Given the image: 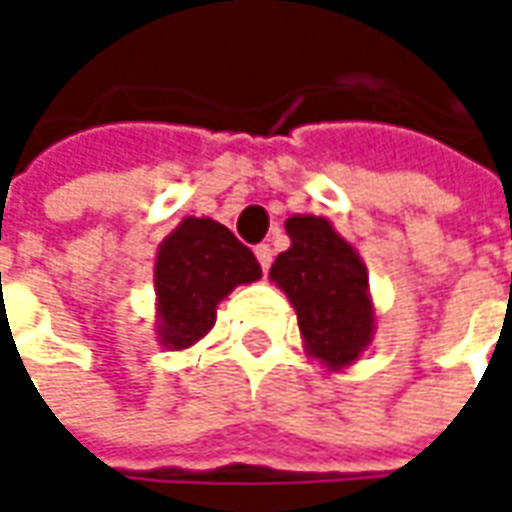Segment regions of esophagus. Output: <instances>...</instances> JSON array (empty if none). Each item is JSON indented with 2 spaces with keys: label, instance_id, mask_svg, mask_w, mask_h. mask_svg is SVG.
I'll return each instance as SVG.
<instances>
[{
  "label": "esophagus",
  "instance_id": "obj_1",
  "mask_svg": "<svg viewBox=\"0 0 512 512\" xmlns=\"http://www.w3.org/2000/svg\"><path fill=\"white\" fill-rule=\"evenodd\" d=\"M256 259H259V265H262V273H267L270 265H273V247L270 245L256 247Z\"/></svg>",
  "mask_w": 512,
  "mask_h": 512
}]
</instances>
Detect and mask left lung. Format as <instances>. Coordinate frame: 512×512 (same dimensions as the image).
Masks as SVG:
<instances>
[{"mask_svg":"<svg viewBox=\"0 0 512 512\" xmlns=\"http://www.w3.org/2000/svg\"><path fill=\"white\" fill-rule=\"evenodd\" d=\"M285 227L290 250L276 256L270 279L296 307L310 356L327 367L350 364L373 333L364 265L327 219L293 216Z\"/></svg>","mask_w":512,"mask_h":512,"instance_id":"8db88e82","label":"left lung"}]
</instances>
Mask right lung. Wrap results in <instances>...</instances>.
I'll return each mask as SVG.
<instances>
[{"mask_svg": "<svg viewBox=\"0 0 512 512\" xmlns=\"http://www.w3.org/2000/svg\"><path fill=\"white\" fill-rule=\"evenodd\" d=\"M262 267L225 225L185 219L159 247L156 296L168 347H190L216 322V305L236 285L256 282Z\"/></svg>", "mask_w": 512, "mask_h": 512, "instance_id": "1", "label": "right lung"}]
</instances>
